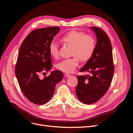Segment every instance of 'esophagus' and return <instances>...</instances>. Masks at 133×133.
Returning a JSON list of instances; mask_svg holds the SVG:
<instances>
[{
	"instance_id": "34e87169",
	"label": "esophagus",
	"mask_w": 133,
	"mask_h": 133,
	"mask_svg": "<svg viewBox=\"0 0 133 133\" xmlns=\"http://www.w3.org/2000/svg\"><path fill=\"white\" fill-rule=\"evenodd\" d=\"M64 75H65V77H66V78H69V77H70V76H71L70 74H68V73L65 74H64Z\"/></svg>"
}]
</instances>
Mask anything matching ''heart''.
<instances>
[{"mask_svg": "<svg viewBox=\"0 0 133 133\" xmlns=\"http://www.w3.org/2000/svg\"><path fill=\"white\" fill-rule=\"evenodd\" d=\"M61 41L73 46L71 54L74 57L64 59L56 65L58 70L66 73H71L75 71L79 64V58L83 61H87L90 59L94 54L96 45V39L94 37L87 35L80 31L72 30L68 32L62 37ZM49 51L53 58H59L58 45L55 42H52L50 43Z\"/></svg>", "mask_w": 133, "mask_h": 133, "instance_id": "1", "label": "heart"}]
</instances>
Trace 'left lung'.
<instances>
[{
	"instance_id": "obj_1",
	"label": "left lung",
	"mask_w": 133,
	"mask_h": 133,
	"mask_svg": "<svg viewBox=\"0 0 133 133\" xmlns=\"http://www.w3.org/2000/svg\"><path fill=\"white\" fill-rule=\"evenodd\" d=\"M97 41L93 55L80 71L91 75L77 76L78 83L75 92L78 99L85 104L98 102L108 91L114 72L112 47L109 38L99 28L91 26Z\"/></svg>"
}]
</instances>
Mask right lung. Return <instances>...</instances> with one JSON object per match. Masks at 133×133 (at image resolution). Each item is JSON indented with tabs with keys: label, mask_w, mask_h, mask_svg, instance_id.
<instances>
[{
	"label": "right lung",
	"mask_w": 133,
	"mask_h": 133,
	"mask_svg": "<svg viewBox=\"0 0 133 133\" xmlns=\"http://www.w3.org/2000/svg\"><path fill=\"white\" fill-rule=\"evenodd\" d=\"M59 30V26L34 30L24 40L20 48L15 70L16 77L24 95L37 105L49 102L55 85L63 79L60 70L52 71L49 76L43 79L39 76L52 67L49 45Z\"/></svg>",
	"instance_id": "obj_1"
}]
</instances>
